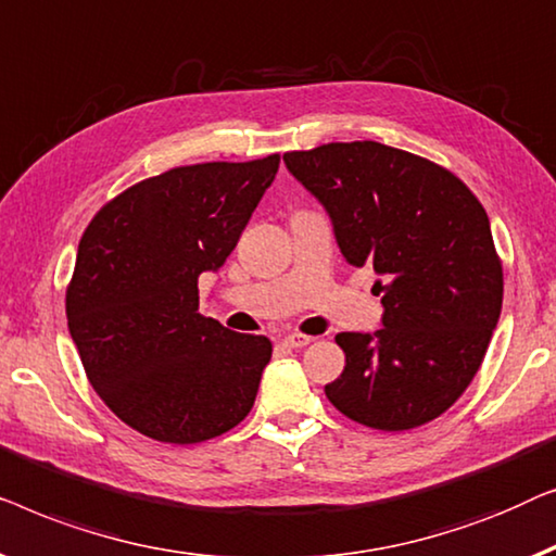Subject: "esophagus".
Segmentation results:
<instances>
[{
	"label": "esophagus",
	"instance_id": "34e87169",
	"mask_svg": "<svg viewBox=\"0 0 556 556\" xmlns=\"http://www.w3.org/2000/svg\"><path fill=\"white\" fill-rule=\"evenodd\" d=\"M312 340H315V338H309V334H300V332H289V334H285V338H281V342H285L287 348H294V350L307 348Z\"/></svg>",
	"mask_w": 556,
	"mask_h": 556
}]
</instances>
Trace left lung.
I'll return each instance as SVG.
<instances>
[{"label":"left lung","instance_id":"obj_1","mask_svg":"<svg viewBox=\"0 0 556 556\" xmlns=\"http://www.w3.org/2000/svg\"><path fill=\"white\" fill-rule=\"evenodd\" d=\"M323 203L342 256L370 264L382 327L340 332L345 370L325 395L378 431H410L458 401L479 372L504 300L489 216L435 163L375 140L285 153Z\"/></svg>","mask_w":556,"mask_h":556}]
</instances>
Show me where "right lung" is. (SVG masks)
Masks as SVG:
<instances>
[{"label": "right lung", "mask_w": 556, "mask_h": 556, "mask_svg": "<svg viewBox=\"0 0 556 556\" xmlns=\"http://www.w3.org/2000/svg\"><path fill=\"white\" fill-rule=\"evenodd\" d=\"M277 168V153L170 168L105 203L83 233L70 338L108 408L153 441H208L252 410L271 342L199 315V277L224 267Z\"/></svg>", "instance_id": "right-lung-1"}]
</instances>
